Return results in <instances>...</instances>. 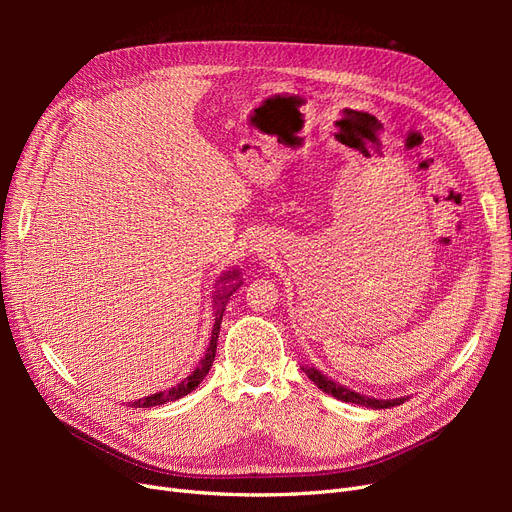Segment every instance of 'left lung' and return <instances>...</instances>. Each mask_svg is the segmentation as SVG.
Here are the masks:
<instances>
[{
    "label": "left lung",
    "mask_w": 512,
    "mask_h": 512,
    "mask_svg": "<svg viewBox=\"0 0 512 512\" xmlns=\"http://www.w3.org/2000/svg\"><path fill=\"white\" fill-rule=\"evenodd\" d=\"M305 371V376L312 380L320 391L333 395L335 399H342V401H348V404H359V406H367V408H374V410H380V408H393V406H399L404 404L406 397H397V399H376V397H367V395H361L356 393L352 389H348V386L339 384V382H333L329 376H324L322 371H318L316 367H301Z\"/></svg>",
    "instance_id": "obj_1"
}]
</instances>
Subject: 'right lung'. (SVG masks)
<instances>
[{
    "label": "right lung",
    "mask_w": 512,
    "mask_h": 512,
    "mask_svg": "<svg viewBox=\"0 0 512 512\" xmlns=\"http://www.w3.org/2000/svg\"><path fill=\"white\" fill-rule=\"evenodd\" d=\"M241 286H243V280H241V271L239 269H232V271L222 273L218 284H215V292H213V318L215 320H213V329H211V337H209V346L205 350V356L198 361L196 369L192 371L188 378H183L179 384L170 386L168 391H160V393L147 395V397L138 399V401H130L134 408H153V406L168 404V401H177L183 395L192 393L196 386L205 380V376L209 374V369H211V365L215 361V350H218V335H220V324H222L226 303H228V299L232 297V294H235V290L241 288Z\"/></svg>",
    "instance_id": "1"
}]
</instances>
